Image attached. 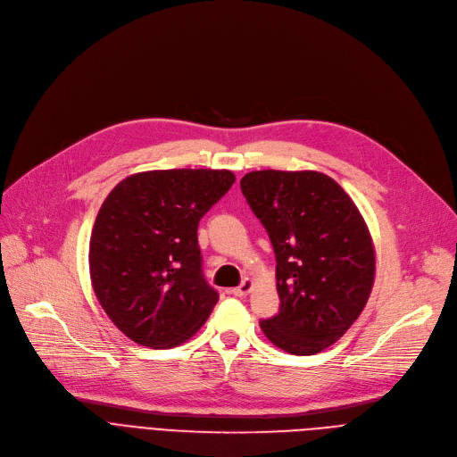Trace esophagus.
<instances>
[{
    "mask_svg": "<svg viewBox=\"0 0 457 457\" xmlns=\"http://www.w3.org/2000/svg\"><path fill=\"white\" fill-rule=\"evenodd\" d=\"M253 286H254V282L251 280V278H245L244 282H241L237 287H234L230 293L234 295V297H245L247 293H251V289H253Z\"/></svg>",
    "mask_w": 457,
    "mask_h": 457,
    "instance_id": "esophagus-1",
    "label": "esophagus"
}]
</instances>
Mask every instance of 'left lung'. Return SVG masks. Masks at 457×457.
I'll list each match as a JSON object with an SVG mask.
<instances>
[{
    "label": "left lung",
    "mask_w": 457,
    "mask_h": 457,
    "mask_svg": "<svg viewBox=\"0 0 457 457\" xmlns=\"http://www.w3.org/2000/svg\"><path fill=\"white\" fill-rule=\"evenodd\" d=\"M277 256L280 312L265 337L295 356L334 345L363 312L374 284V245L358 206L319 171H251L241 179Z\"/></svg>",
    "instance_id": "obj_1"
}]
</instances>
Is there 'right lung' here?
Masks as SVG:
<instances>
[{
    "mask_svg": "<svg viewBox=\"0 0 457 457\" xmlns=\"http://www.w3.org/2000/svg\"><path fill=\"white\" fill-rule=\"evenodd\" d=\"M228 170H156L123 179L90 236V278L104 313L134 343L190 339L220 295L203 277L197 227L234 184Z\"/></svg>",
    "mask_w": 457,
    "mask_h": 457,
    "instance_id": "add662e5",
    "label": "right lung"
}]
</instances>
